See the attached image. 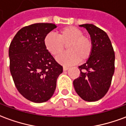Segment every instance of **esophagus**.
I'll use <instances>...</instances> for the list:
<instances>
[{
	"mask_svg": "<svg viewBox=\"0 0 126 126\" xmlns=\"http://www.w3.org/2000/svg\"><path fill=\"white\" fill-rule=\"evenodd\" d=\"M63 71H67V69H69V67H63Z\"/></svg>",
	"mask_w": 126,
	"mask_h": 126,
	"instance_id": "34e87169",
	"label": "esophagus"
}]
</instances>
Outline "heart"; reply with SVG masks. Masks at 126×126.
Returning a JSON list of instances; mask_svg holds the SVG:
<instances>
[{
  "instance_id": "b5f03b06",
  "label": "heart",
  "mask_w": 126,
  "mask_h": 126,
  "mask_svg": "<svg viewBox=\"0 0 126 126\" xmlns=\"http://www.w3.org/2000/svg\"><path fill=\"white\" fill-rule=\"evenodd\" d=\"M58 36L49 32L44 38V46L48 52L57 56L65 46L67 51L57 58L58 63L63 65H71L78 61L88 59L92 53L93 44L89 37L83 35V32L74 26L65 27L57 32Z\"/></svg>"
}]
</instances>
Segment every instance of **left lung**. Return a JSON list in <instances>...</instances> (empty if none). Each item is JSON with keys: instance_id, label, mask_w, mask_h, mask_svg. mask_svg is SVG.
<instances>
[{"instance_id": "obj_1", "label": "left lung", "mask_w": 126, "mask_h": 126, "mask_svg": "<svg viewBox=\"0 0 126 126\" xmlns=\"http://www.w3.org/2000/svg\"><path fill=\"white\" fill-rule=\"evenodd\" d=\"M87 31L93 44L86 63L78 67L80 75L73 82L76 92L82 100L95 102L104 96L115 72V52L106 32L92 24L79 25Z\"/></svg>"}]
</instances>
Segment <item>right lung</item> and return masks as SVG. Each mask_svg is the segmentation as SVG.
Listing matches in <instances>:
<instances>
[{"mask_svg":"<svg viewBox=\"0 0 126 126\" xmlns=\"http://www.w3.org/2000/svg\"><path fill=\"white\" fill-rule=\"evenodd\" d=\"M57 25L36 23L25 26L13 39L9 49L10 72L20 94L32 102L50 100L63 67L44 46V38Z\"/></svg>","mask_w":126,"mask_h":126,"instance_id":"obj_1","label":"right lung"}]
</instances>
